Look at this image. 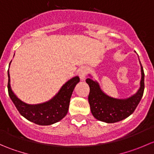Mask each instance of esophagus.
Masks as SVG:
<instances>
[{
    "label": "esophagus",
    "instance_id": "34e87169",
    "mask_svg": "<svg viewBox=\"0 0 154 154\" xmlns=\"http://www.w3.org/2000/svg\"><path fill=\"white\" fill-rule=\"evenodd\" d=\"M78 74L81 80H84L87 74V68L86 67H81L79 69Z\"/></svg>",
    "mask_w": 154,
    "mask_h": 154
}]
</instances>
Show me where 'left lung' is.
<instances>
[{
    "label": "left lung",
    "instance_id": "obj_1",
    "mask_svg": "<svg viewBox=\"0 0 154 154\" xmlns=\"http://www.w3.org/2000/svg\"><path fill=\"white\" fill-rule=\"evenodd\" d=\"M141 66L140 87L136 94L127 98H116L103 92L97 80L87 78L86 82L89 86L88 103L91 114L96 119L106 123H116L124 120L133 114L139 105L144 89V74L142 64Z\"/></svg>",
    "mask_w": 154,
    "mask_h": 154
}]
</instances>
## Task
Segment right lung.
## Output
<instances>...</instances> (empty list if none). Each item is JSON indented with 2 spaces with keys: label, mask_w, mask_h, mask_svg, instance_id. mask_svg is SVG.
Here are the masks:
<instances>
[{
  "label": "right lung",
  "mask_w": 154,
  "mask_h": 154,
  "mask_svg": "<svg viewBox=\"0 0 154 154\" xmlns=\"http://www.w3.org/2000/svg\"><path fill=\"white\" fill-rule=\"evenodd\" d=\"M79 82L80 77L78 76L72 77L61 87L51 100L37 104H29L15 95L11 88L9 70L7 88L11 100L23 117L36 125L46 126L60 122L67 115L71 94Z\"/></svg>",
  "instance_id": "obj_1"
}]
</instances>
